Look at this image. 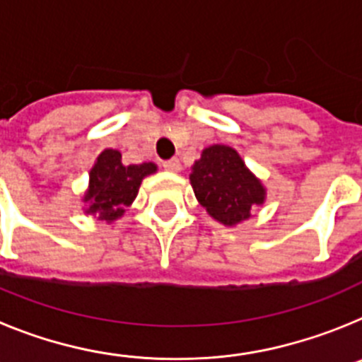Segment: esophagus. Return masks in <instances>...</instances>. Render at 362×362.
I'll return each instance as SVG.
<instances>
[{
  "label": "esophagus",
  "mask_w": 362,
  "mask_h": 362,
  "mask_svg": "<svg viewBox=\"0 0 362 362\" xmlns=\"http://www.w3.org/2000/svg\"><path fill=\"white\" fill-rule=\"evenodd\" d=\"M163 168L168 172H179L181 170V161H179V159H168V161H163Z\"/></svg>",
  "instance_id": "esophagus-1"
}]
</instances>
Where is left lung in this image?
Listing matches in <instances>:
<instances>
[{"label": "left lung", "instance_id": "left-lung-1", "mask_svg": "<svg viewBox=\"0 0 362 362\" xmlns=\"http://www.w3.org/2000/svg\"><path fill=\"white\" fill-rule=\"evenodd\" d=\"M190 183L201 206L226 226L248 219L267 197L263 183L246 168L238 150L226 145L203 150L192 166Z\"/></svg>", "mask_w": 362, "mask_h": 362}]
</instances>
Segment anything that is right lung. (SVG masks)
<instances>
[{"label": "right lung", "mask_w": 362, "mask_h": 362, "mask_svg": "<svg viewBox=\"0 0 362 362\" xmlns=\"http://www.w3.org/2000/svg\"><path fill=\"white\" fill-rule=\"evenodd\" d=\"M156 170L158 166L153 163L124 166L121 152L114 148L103 150L88 174V190L83 197V203H86L85 212L107 223L116 221L136 199L143 179Z\"/></svg>", "instance_id": "1"}]
</instances>
